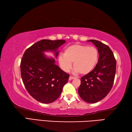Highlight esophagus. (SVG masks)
I'll list each match as a JSON object with an SVG mask.
<instances>
[{"label":"esophagus","instance_id":"obj_1","mask_svg":"<svg viewBox=\"0 0 132 132\" xmlns=\"http://www.w3.org/2000/svg\"><path fill=\"white\" fill-rule=\"evenodd\" d=\"M74 78H75V77H72V76H70V77H69V80L73 79H74Z\"/></svg>","mask_w":132,"mask_h":132}]
</instances>
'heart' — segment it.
Masks as SVG:
<instances>
[{"mask_svg":"<svg viewBox=\"0 0 132 132\" xmlns=\"http://www.w3.org/2000/svg\"><path fill=\"white\" fill-rule=\"evenodd\" d=\"M63 55L58 57V63L63 71L68 72L73 67L76 72L81 75L89 73L99 60V53L96 47L81 44H74L67 47Z\"/></svg>","mask_w":132,"mask_h":132,"instance_id":"1","label":"heart"}]
</instances>
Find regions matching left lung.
Returning a JSON list of instances; mask_svg holds the SVG:
<instances>
[{
    "instance_id": "1",
    "label": "left lung",
    "mask_w": 132,
    "mask_h": 132,
    "mask_svg": "<svg viewBox=\"0 0 132 132\" xmlns=\"http://www.w3.org/2000/svg\"><path fill=\"white\" fill-rule=\"evenodd\" d=\"M88 41L97 47L99 60L93 70L81 78L78 93L85 102L95 103L104 98L112 87L116 61L112 51L106 45L95 40Z\"/></svg>"
}]
</instances>
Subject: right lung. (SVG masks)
Instances as JSON below:
<instances>
[{
	"label": "right lung",
	"instance_id": "right-lung-1",
	"mask_svg": "<svg viewBox=\"0 0 132 132\" xmlns=\"http://www.w3.org/2000/svg\"><path fill=\"white\" fill-rule=\"evenodd\" d=\"M63 40H42L24 52L20 63L21 76L27 91L34 99L43 103L54 102L60 96L70 75L55 64L54 58L46 57L45 51L55 52L65 43Z\"/></svg>",
	"mask_w": 132,
	"mask_h": 132
}]
</instances>
